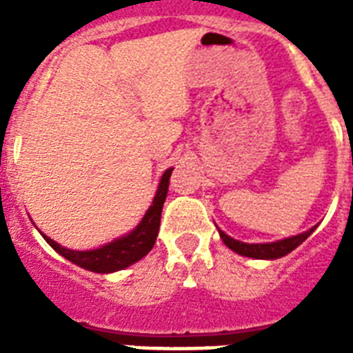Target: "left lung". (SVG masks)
I'll use <instances>...</instances> for the list:
<instances>
[{"label": "left lung", "mask_w": 353, "mask_h": 353, "mask_svg": "<svg viewBox=\"0 0 353 353\" xmlns=\"http://www.w3.org/2000/svg\"><path fill=\"white\" fill-rule=\"evenodd\" d=\"M317 227H313L310 231L302 232L299 236H291V238H285V240L273 241V243H243V241L232 240L231 236H227L225 232L220 231L221 240L225 241V245L229 249H232L234 252L241 254V256L249 258H268V260H273V258L285 256L288 252H291L293 249L301 245L302 241L306 240L307 236L312 234Z\"/></svg>", "instance_id": "1"}]
</instances>
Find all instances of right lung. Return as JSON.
Returning a JSON list of instances; mask_svg holds the SVG:
<instances>
[{
    "label": "right lung",
    "instance_id": "right-lung-1",
    "mask_svg": "<svg viewBox=\"0 0 353 353\" xmlns=\"http://www.w3.org/2000/svg\"><path fill=\"white\" fill-rule=\"evenodd\" d=\"M170 174L172 168L163 174L152 207L146 210V214H144L143 221L137 225V229H133L124 238H119V240L112 241V243H108L101 249H93V251H71V249L58 245L57 241H52L47 236H43V238L63 258H68L80 268L95 271V273H113V271L132 265L143 256H146L154 247L157 232H159L161 210H163V203H165L166 194H168Z\"/></svg>",
    "mask_w": 353,
    "mask_h": 353
}]
</instances>
